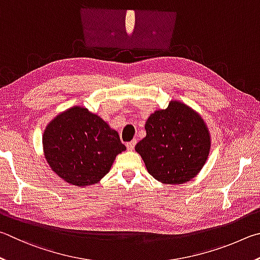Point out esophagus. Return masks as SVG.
Returning a JSON list of instances; mask_svg holds the SVG:
<instances>
[{
    "mask_svg": "<svg viewBox=\"0 0 260 260\" xmlns=\"http://www.w3.org/2000/svg\"><path fill=\"white\" fill-rule=\"evenodd\" d=\"M136 144H137V142H136V140H131V142L126 143V148L129 149V151H134Z\"/></svg>",
    "mask_w": 260,
    "mask_h": 260,
    "instance_id": "1",
    "label": "esophagus"
}]
</instances>
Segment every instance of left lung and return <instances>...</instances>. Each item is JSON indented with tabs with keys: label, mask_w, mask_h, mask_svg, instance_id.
<instances>
[{
	"label": "left lung",
	"mask_w": 260,
	"mask_h": 260,
	"mask_svg": "<svg viewBox=\"0 0 260 260\" xmlns=\"http://www.w3.org/2000/svg\"><path fill=\"white\" fill-rule=\"evenodd\" d=\"M146 137L136 145L148 174L162 184H185L199 175L211 148V136L198 112L179 100L147 118Z\"/></svg>",
	"instance_id": "obj_1"
}]
</instances>
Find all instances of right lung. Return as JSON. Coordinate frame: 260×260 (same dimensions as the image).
Wrapping results in <instances>:
<instances>
[{"instance_id": "right-lung-1", "label": "right lung", "mask_w": 260, "mask_h": 260, "mask_svg": "<svg viewBox=\"0 0 260 260\" xmlns=\"http://www.w3.org/2000/svg\"><path fill=\"white\" fill-rule=\"evenodd\" d=\"M43 154L51 170L71 185L85 187L106 176L125 151L117 131L88 108L73 106L45 126Z\"/></svg>"}]
</instances>
